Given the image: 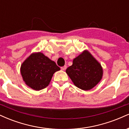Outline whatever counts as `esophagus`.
I'll return each instance as SVG.
<instances>
[{
  "mask_svg": "<svg viewBox=\"0 0 129 129\" xmlns=\"http://www.w3.org/2000/svg\"><path fill=\"white\" fill-rule=\"evenodd\" d=\"M60 69H61L62 70H65L66 69V66H63V67H60Z\"/></svg>",
  "mask_w": 129,
  "mask_h": 129,
  "instance_id": "1",
  "label": "esophagus"
}]
</instances>
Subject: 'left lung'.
Returning a JSON list of instances; mask_svg holds the SVG:
<instances>
[{
  "label": "left lung",
  "instance_id": "1",
  "mask_svg": "<svg viewBox=\"0 0 129 129\" xmlns=\"http://www.w3.org/2000/svg\"><path fill=\"white\" fill-rule=\"evenodd\" d=\"M66 73L77 87L88 90L101 79L103 69L88 51H84L74 59L73 65L67 69Z\"/></svg>",
  "mask_w": 129,
  "mask_h": 129
}]
</instances>
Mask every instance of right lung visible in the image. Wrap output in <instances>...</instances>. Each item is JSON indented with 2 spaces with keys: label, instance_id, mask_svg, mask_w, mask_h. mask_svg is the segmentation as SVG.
I'll return each instance as SVG.
<instances>
[{
  "label": "right lung",
  "instance_id": "obj_1",
  "mask_svg": "<svg viewBox=\"0 0 129 129\" xmlns=\"http://www.w3.org/2000/svg\"><path fill=\"white\" fill-rule=\"evenodd\" d=\"M59 70L54 61L39 52L31 54L23 62L20 72L28 86L40 90L48 86L53 74Z\"/></svg>",
  "mask_w": 129,
  "mask_h": 129
}]
</instances>
